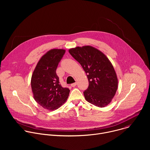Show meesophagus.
Masks as SVG:
<instances>
[{
    "label": "esophagus",
    "mask_w": 150,
    "mask_h": 150,
    "mask_svg": "<svg viewBox=\"0 0 150 150\" xmlns=\"http://www.w3.org/2000/svg\"><path fill=\"white\" fill-rule=\"evenodd\" d=\"M76 82H75V83H73L71 84V87H75L76 86Z\"/></svg>",
    "instance_id": "1"
}]
</instances>
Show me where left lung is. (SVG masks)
<instances>
[{
    "mask_svg": "<svg viewBox=\"0 0 150 150\" xmlns=\"http://www.w3.org/2000/svg\"><path fill=\"white\" fill-rule=\"evenodd\" d=\"M86 73L89 86L83 94L90 103L104 108L112 101L118 87V79L113 66L107 56L91 46L69 50Z\"/></svg>",
    "mask_w": 150,
    "mask_h": 150,
    "instance_id": "left-lung-1",
    "label": "left lung"
}]
</instances>
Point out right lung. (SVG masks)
Returning <instances> with one entry per match:
<instances>
[{"label":"right lung","instance_id":"right-lung-1","mask_svg":"<svg viewBox=\"0 0 150 150\" xmlns=\"http://www.w3.org/2000/svg\"><path fill=\"white\" fill-rule=\"evenodd\" d=\"M65 50L53 49L42 56L33 71L31 85L35 101L49 111L59 109L67 100L70 90L59 82L56 70Z\"/></svg>","mask_w":150,"mask_h":150}]
</instances>
